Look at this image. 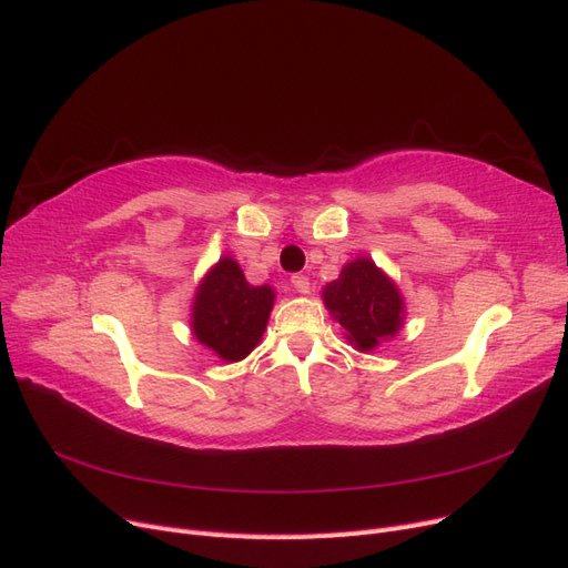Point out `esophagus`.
I'll list each match as a JSON object with an SVG mask.
<instances>
[{"instance_id": "1", "label": "esophagus", "mask_w": 568, "mask_h": 568, "mask_svg": "<svg viewBox=\"0 0 568 568\" xmlns=\"http://www.w3.org/2000/svg\"><path fill=\"white\" fill-rule=\"evenodd\" d=\"M292 285H295L300 295H308V292H311V283H308L306 276H302V273H295V276H292Z\"/></svg>"}]
</instances>
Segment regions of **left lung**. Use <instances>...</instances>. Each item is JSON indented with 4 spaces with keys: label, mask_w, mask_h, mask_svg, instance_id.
Listing matches in <instances>:
<instances>
[{
    "label": "left lung",
    "mask_w": 568,
    "mask_h": 568,
    "mask_svg": "<svg viewBox=\"0 0 568 568\" xmlns=\"http://www.w3.org/2000/svg\"><path fill=\"white\" fill-rule=\"evenodd\" d=\"M323 300L346 331V339L361 352L394 337L404 318V300L396 285L365 257L346 264L339 278L325 285Z\"/></svg>",
    "instance_id": "1"
}]
</instances>
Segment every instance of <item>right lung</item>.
<instances>
[{
	"label": "right lung",
	"instance_id": "add662e5",
	"mask_svg": "<svg viewBox=\"0 0 568 568\" xmlns=\"http://www.w3.org/2000/svg\"><path fill=\"white\" fill-rule=\"evenodd\" d=\"M273 306L268 285L254 287L231 257L219 260L200 285L193 304V333L197 342L222 356L241 361L260 344Z\"/></svg>",
	"mask_w": 568,
	"mask_h": 568
}]
</instances>
